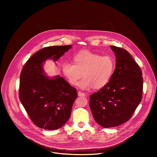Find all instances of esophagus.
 I'll return each mask as SVG.
<instances>
[{"instance_id":"34e87169","label":"esophagus","mask_w":157,"mask_h":157,"mask_svg":"<svg viewBox=\"0 0 157 157\" xmlns=\"http://www.w3.org/2000/svg\"><path fill=\"white\" fill-rule=\"evenodd\" d=\"M78 96H82V97H85L86 96V94L84 93V92H80V91H79V92H78Z\"/></svg>"}]
</instances>
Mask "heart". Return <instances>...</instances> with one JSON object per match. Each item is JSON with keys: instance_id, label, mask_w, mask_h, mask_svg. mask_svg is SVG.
Here are the masks:
<instances>
[{"instance_id": "obj_1", "label": "heart", "mask_w": 157, "mask_h": 157, "mask_svg": "<svg viewBox=\"0 0 157 157\" xmlns=\"http://www.w3.org/2000/svg\"><path fill=\"white\" fill-rule=\"evenodd\" d=\"M74 60V63L65 62L62 64V72L69 83L74 86L77 85L83 75L84 78L78 84L83 90L105 86L111 78L115 67L112 57L90 52H80Z\"/></svg>"}]
</instances>
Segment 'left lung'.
<instances>
[{
    "mask_svg": "<svg viewBox=\"0 0 157 157\" xmlns=\"http://www.w3.org/2000/svg\"><path fill=\"white\" fill-rule=\"evenodd\" d=\"M116 57L109 82L90 95V106L95 121L105 128L128 121L141 101L142 72L125 49L110 46Z\"/></svg>",
    "mask_w": 157,
    "mask_h": 157,
    "instance_id": "1",
    "label": "left lung"
}]
</instances>
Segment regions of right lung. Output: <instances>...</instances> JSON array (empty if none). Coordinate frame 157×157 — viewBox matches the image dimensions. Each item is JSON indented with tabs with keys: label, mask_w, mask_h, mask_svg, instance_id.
Returning <instances> with one entry per match:
<instances>
[{
	"label": "right lung",
	"mask_w": 157,
	"mask_h": 157,
	"mask_svg": "<svg viewBox=\"0 0 157 157\" xmlns=\"http://www.w3.org/2000/svg\"><path fill=\"white\" fill-rule=\"evenodd\" d=\"M72 47L42 48L28 59L21 71L19 98L31 120L40 128L59 129L71 116L77 90L59 75L47 76L44 65L49 59L56 62Z\"/></svg>",
	"instance_id": "right-lung-1"
}]
</instances>
